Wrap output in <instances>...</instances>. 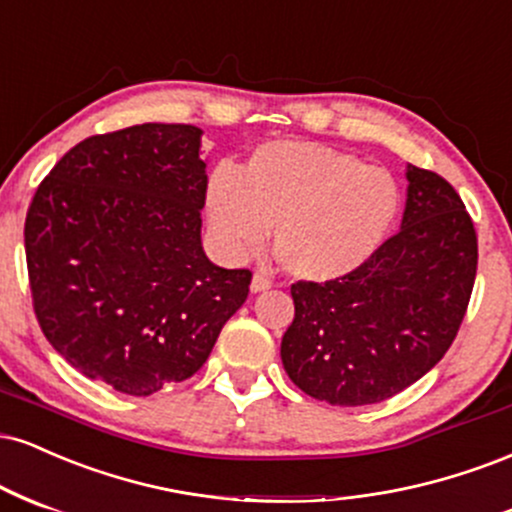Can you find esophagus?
I'll list each match as a JSON object with an SVG mask.
<instances>
[{"label":"esophagus","mask_w":512,"mask_h":512,"mask_svg":"<svg viewBox=\"0 0 512 512\" xmlns=\"http://www.w3.org/2000/svg\"><path fill=\"white\" fill-rule=\"evenodd\" d=\"M270 287H273V280L266 273H256L254 280H251V292H266Z\"/></svg>","instance_id":"34e87169"}]
</instances>
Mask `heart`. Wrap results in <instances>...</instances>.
<instances>
[{"instance_id": "b5f03b06", "label": "heart", "mask_w": 512, "mask_h": 512, "mask_svg": "<svg viewBox=\"0 0 512 512\" xmlns=\"http://www.w3.org/2000/svg\"><path fill=\"white\" fill-rule=\"evenodd\" d=\"M210 232L225 254L256 249L275 225L280 261L302 280L326 282L362 268L400 213V186L359 155L311 141L258 146L242 174L208 182Z\"/></svg>"}]
</instances>
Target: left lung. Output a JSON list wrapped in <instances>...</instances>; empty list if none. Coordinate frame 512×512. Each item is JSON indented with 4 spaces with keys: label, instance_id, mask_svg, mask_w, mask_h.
Instances as JSON below:
<instances>
[{
    "label": "left lung",
    "instance_id": "left-lung-1",
    "mask_svg": "<svg viewBox=\"0 0 512 512\" xmlns=\"http://www.w3.org/2000/svg\"><path fill=\"white\" fill-rule=\"evenodd\" d=\"M398 234L362 268L292 285L294 321L282 335L287 376L338 407L383 402L419 381L453 345L477 278V232L441 174L407 165Z\"/></svg>",
    "mask_w": 512,
    "mask_h": 512
}]
</instances>
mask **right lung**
<instances>
[{
	"label": "right lung",
	"instance_id": "obj_1",
	"mask_svg": "<svg viewBox=\"0 0 512 512\" xmlns=\"http://www.w3.org/2000/svg\"><path fill=\"white\" fill-rule=\"evenodd\" d=\"M201 129L138 124L90 136L42 179L26 215L33 311L90 381L146 398L206 364L251 270L201 246Z\"/></svg>",
	"mask_w": 512,
	"mask_h": 512
}]
</instances>
